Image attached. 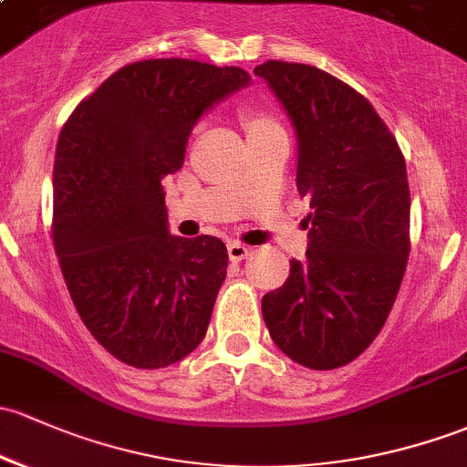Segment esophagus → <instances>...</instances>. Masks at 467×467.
I'll return each mask as SVG.
<instances>
[{"instance_id": "obj_1", "label": "esophagus", "mask_w": 467, "mask_h": 467, "mask_svg": "<svg viewBox=\"0 0 467 467\" xmlns=\"http://www.w3.org/2000/svg\"><path fill=\"white\" fill-rule=\"evenodd\" d=\"M227 252H229V260H232V263H240V260H244L249 255V249L240 243H229Z\"/></svg>"}]
</instances>
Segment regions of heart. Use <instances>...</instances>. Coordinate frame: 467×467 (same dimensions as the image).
Masks as SVG:
<instances>
[{
	"label": "heart",
	"mask_w": 467,
	"mask_h": 467,
	"mask_svg": "<svg viewBox=\"0 0 467 467\" xmlns=\"http://www.w3.org/2000/svg\"><path fill=\"white\" fill-rule=\"evenodd\" d=\"M243 124H244V129H247V135L283 129L272 113H267L265 109H258V107L243 109Z\"/></svg>",
	"instance_id": "obj_1"
}]
</instances>
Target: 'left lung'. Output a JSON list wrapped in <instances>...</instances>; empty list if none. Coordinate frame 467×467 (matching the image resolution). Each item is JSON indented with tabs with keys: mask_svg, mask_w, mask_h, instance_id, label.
Wrapping results in <instances>:
<instances>
[{
	"mask_svg": "<svg viewBox=\"0 0 467 467\" xmlns=\"http://www.w3.org/2000/svg\"><path fill=\"white\" fill-rule=\"evenodd\" d=\"M298 138L296 187L309 198V247L263 318L283 354L309 369L352 363L383 329L410 255L405 158L372 104L334 75L294 62L254 68Z\"/></svg>",
	"mask_w": 467,
	"mask_h": 467,
	"instance_id": "1",
	"label": "left lung"
}]
</instances>
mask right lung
Returning a JSON list of instances; mask_svg holds the SVG:
<instances>
[{
	"label": "right lung",
	"instance_id": "obj_1",
	"mask_svg": "<svg viewBox=\"0 0 467 467\" xmlns=\"http://www.w3.org/2000/svg\"><path fill=\"white\" fill-rule=\"evenodd\" d=\"M249 82L238 67L142 59L84 98L59 133L55 254L82 323L131 368H169L207 334L227 247L169 234L162 178L182 167L200 115Z\"/></svg>",
	"mask_w": 467,
	"mask_h": 467
}]
</instances>
